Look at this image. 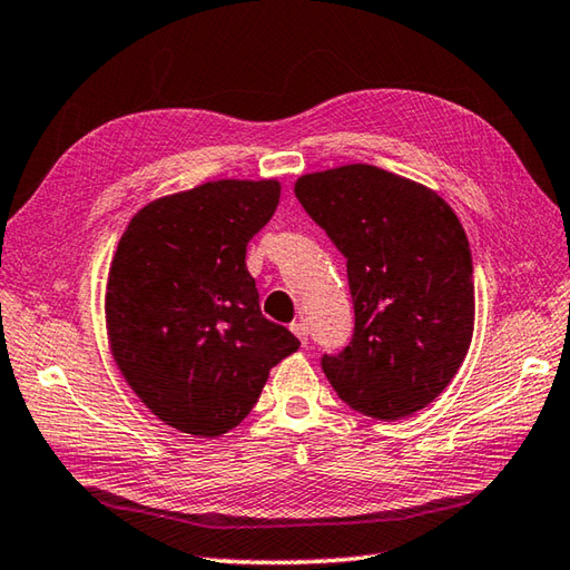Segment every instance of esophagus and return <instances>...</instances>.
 Returning a JSON list of instances; mask_svg holds the SVG:
<instances>
[{
	"label": "esophagus",
	"instance_id": "esophagus-1",
	"mask_svg": "<svg viewBox=\"0 0 570 570\" xmlns=\"http://www.w3.org/2000/svg\"><path fill=\"white\" fill-rule=\"evenodd\" d=\"M289 330H293V334L297 336V340L302 342V344H307V324L305 322H293V324H289Z\"/></svg>",
	"mask_w": 570,
	"mask_h": 570
}]
</instances>
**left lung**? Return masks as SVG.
Instances as JSON below:
<instances>
[{"instance_id":"left-lung-1","label":"left lung","mask_w":570,"mask_h":570,"mask_svg":"<svg viewBox=\"0 0 570 570\" xmlns=\"http://www.w3.org/2000/svg\"><path fill=\"white\" fill-rule=\"evenodd\" d=\"M295 196L346 258L354 334L322 371L350 409L399 421L455 379L474 330L472 253L440 196L371 165L305 174Z\"/></svg>"}]
</instances>
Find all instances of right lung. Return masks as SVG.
Returning a JSON list of instances; mask_svg holds the SVG:
<instances>
[{"mask_svg": "<svg viewBox=\"0 0 570 570\" xmlns=\"http://www.w3.org/2000/svg\"><path fill=\"white\" fill-rule=\"evenodd\" d=\"M281 202L275 179H220L147 204L115 250L108 340L125 381L159 421L216 438L261 399L297 336L263 317L248 240Z\"/></svg>", "mask_w": 570, "mask_h": 570, "instance_id": "obj_1", "label": "right lung"}]
</instances>
